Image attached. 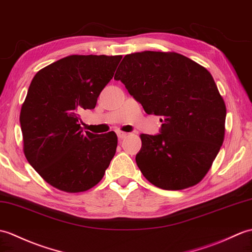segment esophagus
<instances>
[{"label": "esophagus", "mask_w": 252, "mask_h": 252, "mask_svg": "<svg viewBox=\"0 0 252 252\" xmlns=\"http://www.w3.org/2000/svg\"><path fill=\"white\" fill-rule=\"evenodd\" d=\"M117 135H118V137L120 139H124V138H126L127 136V133L122 132V131H118V132H117Z\"/></svg>", "instance_id": "1"}]
</instances>
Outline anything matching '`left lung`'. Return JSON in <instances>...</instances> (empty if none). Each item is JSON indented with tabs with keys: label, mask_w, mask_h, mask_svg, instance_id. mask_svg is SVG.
Returning <instances> with one entry per match:
<instances>
[{
	"label": "left lung",
	"mask_w": 252,
	"mask_h": 252,
	"mask_svg": "<svg viewBox=\"0 0 252 252\" xmlns=\"http://www.w3.org/2000/svg\"><path fill=\"white\" fill-rule=\"evenodd\" d=\"M120 65L115 79L163 122L158 135H140L135 158L140 172L164 190L195 186L224 139L226 108L212 74L176 52H134Z\"/></svg>",
	"instance_id": "obj_1"
}]
</instances>
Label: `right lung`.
Here are the masks:
<instances>
[{"mask_svg":"<svg viewBox=\"0 0 252 252\" xmlns=\"http://www.w3.org/2000/svg\"><path fill=\"white\" fill-rule=\"evenodd\" d=\"M121 56L63 58L39 69L20 112L23 153L46 183L68 193L84 192L103 178L116 154L115 132L83 131L80 114L95 107Z\"/></svg>","mask_w":252,"mask_h":252,"instance_id":"add662e5","label":"right lung"}]
</instances>
